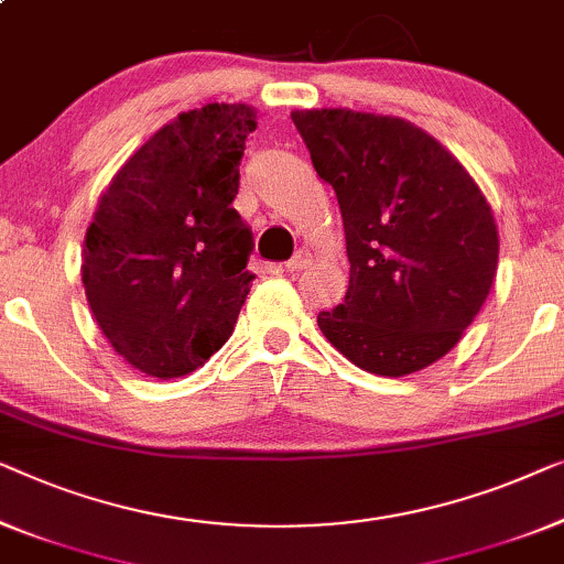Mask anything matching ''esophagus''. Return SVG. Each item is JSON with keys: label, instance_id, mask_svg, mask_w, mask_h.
Returning a JSON list of instances; mask_svg holds the SVG:
<instances>
[{"label": "esophagus", "instance_id": "34e87169", "mask_svg": "<svg viewBox=\"0 0 564 564\" xmlns=\"http://www.w3.org/2000/svg\"><path fill=\"white\" fill-rule=\"evenodd\" d=\"M308 263H312V258H308L306 252H296V256H293L289 263H285V271H291V273L293 271H304Z\"/></svg>", "mask_w": 564, "mask_h": 564}]
</instances>
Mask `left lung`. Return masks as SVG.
Wrapping results in <instances>:
<instances>
[{
	"instance_id": "obj_1",
	"label": "left lung",
	"mask_w": 564,
	"mask_h": 564,
	"mask_svg": "<svg viewBox=\"0 0 564 564\" xmlns=\"http://www.w3.org/2000/svg\"><path fill=\"white\" fill-rule=\"evenodd\" d=\"M343 212L350 285L316 316L358 368L401 378L444 358L486 304L498 268L494 209L422 127L355 109H296Z\"/></svg>"
}]
</instances>
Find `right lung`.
<instances>
[{"mask_svg": "<svg viewBox=\"0 0 564 564\" xmlns=\"http://www.w3.org/2000/svg\"><path fill=\"white\" fill-rule=\"evenodd\" d=\"M250 105L181 112L109 181L84 237L82 283L101 335L150 378H181L232 335L256 275L232 202Z\"/></svg>", "mask_w": 564, "mask_h": 564, "instance_id": "obj_1", "label": "right lung"}]
</instances>
